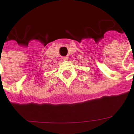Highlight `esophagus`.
<instances>
[{
  "label": "esophagus",
  "mask_w": 134,
  "mask_h": 134,
  "mask_svg": "<svg viewBox=\"0 0 134 134\" xmlns=\"http://www.w3.org/2000/svg\"><path fill=\"white\" fill-rule=\"evenodd\" d=\"M62 60H64V61H68V57L67 56H64L62 58Z\"/></svg>",
  "instance_id": "obj_1"
}]
</instances>
